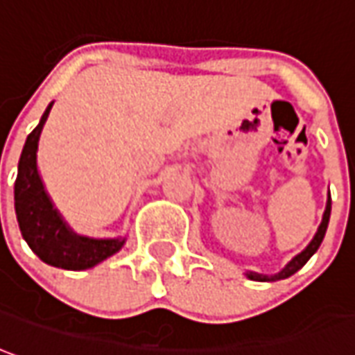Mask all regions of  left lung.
<instances>
[{
	"instance_id": "left-lung-1",
	"label": "left lung",
	"mask_w": 355,
	"mask_h": 355,
	"mask_svg": "<svg viewBox=\"0 0 355 355\" xmlns=\"http://www.w3.org/2000/svg\"><path fill=\"white\" fill-rule=\"evenodd\" d=\"M331 193H329V199H327V207H324V212H322V220L321 224H319V228L315 232V236L309 241V245L302 251V253H297V255L290 261V263H286V266L280 270V272H276V275H261V272H253V270H248L245 276H248L249 280H255V282H276V280H284L288 276L295 275L302 266L311 259L315 253H317V249L321 248L322 238H324V234H327V228H329V220H331Z\"/></svg>"
}]
</instances>
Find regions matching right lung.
<instances>
[{"instance_id": "obj_1", "label": "right lung", "mask_w": 355, "mask_h": 355, "mask_svg": "<svg viewBox=\"0 0 355 355\" xmlns=\"http://www.w3.org/2000/svg\"><path fill=\"white\" fill-rule=\"evenodd\" d=\"M53 102L48 104L38 125L26 137L19 158L15 182V212L24 241L46 265L65 270L92 268L116 255L127 238H89L80 236L61 216L50 199L38 172V143Z\"/></svg>"}]
</instances>
